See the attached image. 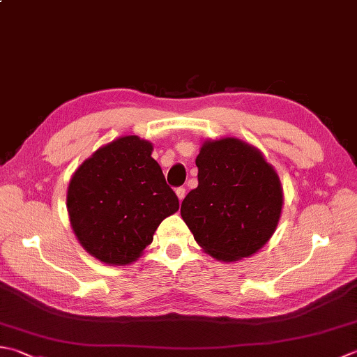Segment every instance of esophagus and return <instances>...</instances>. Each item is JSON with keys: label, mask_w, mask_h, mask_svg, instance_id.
I'll return each instance as SVG.
<instances>
[{"label": "esophagus", "mask_w": 357, "mask_h": 357, "mask_svg": "<svg viewBox=\"0 0 357 357\" xmlns=\"http://www.w3.org/2000/svg\"><path fill=\"white\" fill-rule=\"evenodd\" d=\"M174 192H176V197H178V199H179V201H183V199H184V197H185V193H187L184 187H178L176 190H174Z\"/></svg>", "instance_id": "obj_1"}]
</instances>
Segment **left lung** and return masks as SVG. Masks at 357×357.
Masks as SVG:
<instances>
[{
  "label": "left lung",
  "mask_w": 357,
  "mask_h": 357,
  "mask_svg": "<svg viewBox=\"0 0 357 357\" xmlns=\"http://www.w3.org/2000/svg\"><path fill=\"white\" fill-rule=\"evenodd\" d=\"M197 167L198 187L181 204L195 240L222 261L255 254L274 234L282 213L275 170L260 151L235 137L204 142Z\"/></svg>",
  "instance_id": "left-lung-1"
}]
</instances>
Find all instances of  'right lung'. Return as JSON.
Instances as JSON below:
<instances>
[{
    "label": "right lung",
    "instance_id": "1",
    "mask_svg": "<svg viewBox=\"0 0 357 357\" xmlns=\"http://www.w3.org/2000/svg\"><path fill=\"white\" fill-rule=\"evenodd\" d=\"M153 146L137 136L119 137L86 159L69 183L68 212L77 240L107 264H128L153 241L179 199Z\"/></svg>",
    "mask_w": 357,
    "mask_h": 357
}]
</instances>
